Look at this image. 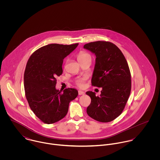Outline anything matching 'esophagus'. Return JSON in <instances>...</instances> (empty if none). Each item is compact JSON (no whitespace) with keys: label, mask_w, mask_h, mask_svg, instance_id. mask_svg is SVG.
Listing matches in <instances>:
<instances>
[{"label":"esophagus","mask_w":160,"mask_h":160,"mask_svg":"<svg viewBox=\"0 0 160 160\" xmlns=\"http://www.w3.org/2000/svg\"><path fill=\"white\" fill-rule=\"evenodd\" d=\"M78 94H79V95H84V94H85V93H84L83 91H78Z\"/></svg>","instance_id":"1"}]
</instances>
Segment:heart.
Here are the masks:
<instances>
[{
	"instance_id": "b5f03b06",
	"label": "heart",
	"mask_w": 160,
	"mask_h": 160,
	"mask_svg": "<svg viewBox=\"0 0 160 160\" xmlns=\"http://www.w3.org/2000/svg\"><path fill=\"white\" fill-rule=\"evenodd\" d=\"M91 58V55L85 52H81L78 55V59L79 62L81 61H83L87 58ZM76 84L79 88H83L84 86V79H80L78 80L76 82Z\"/></svg>"
}]
</instances>
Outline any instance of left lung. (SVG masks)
<instances>
[{
  "instance_id": "obj_1",
  "label": "left lung",
  "mask_w": 160,
  "mask_h": 160,
  "mask_svg": "<svg viewBox=\"0 0 160 160\" xmlns=\"http://www.w3.org/2000/svg\"><path fill=\"white\" fill-rule=\"evenodd\" d=\"M84 48L96 56L92 85L102 88L100 96L86 92L91 98L87 113L96 121L110 122L121 114L130 95L131 76L128 62L120 49L110 42H90Z\"/></svg>"
}]
</instances>
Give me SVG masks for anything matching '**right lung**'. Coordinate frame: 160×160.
Here are the masks:
<instances>
[{"label": "right lung", "mask_w": 160, "mask_h": 160, "mask_svg": "<svg viewBox=\"0 0 160 160\" xmlns=\"http://www.w3.org/2000/svg\"><path fill=\"white\" fill-rule=\"evenodd\" d=\"M51 44L36 50L29 57L24 74L25 95L36 116L46 124H53L68 113L69 104L78 92L72 88L63 92L55 88L57 76L62 72L63 59L78 46Z\"/></svg>", "instance_id": "right-lung-1"}]
</instances>
